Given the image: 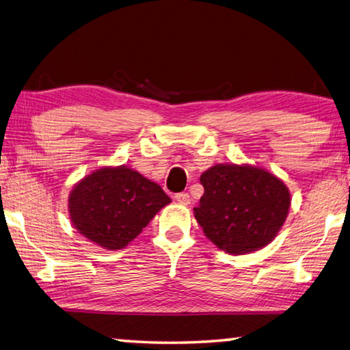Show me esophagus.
Here are the masks:
<instances>
[{
  "label": "esophagus",
  "instance_id": "obj_1",
  "mask_svg": "<svg viewBox=\"0 0 350 350\" xmlns=\"http://www.w3.org/2000/svg\"><path fill=\"white\" fill-rule=\"evenodd\" d=\"M174 199L179 202L180 205H188L189 204V194L188 193H177Z\"/></svg>",
  "mask_w": 350,
  "mask_h": 350
}]
</instances>
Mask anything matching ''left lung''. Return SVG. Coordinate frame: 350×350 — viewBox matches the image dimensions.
I'll return each instance as SVG.
<instances>
[{"instance_id":"obj_1","label":"left lung","mask_w":350,"mask_h":350,"mask_svg":"<svg viewBox=\"0 0 350 350\" xmlns=\"http://www.w3.org/2000/svg\"><path fill=\"white\" fill-rule=\"evenodd\" d=\"M200 183L204 196L194 217L206 238L230 254L265 247L286 221L290 193L269 171L219 163L200 176Z\"/></svg>"}]
</instances>
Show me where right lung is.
Segmentation results:
<instances>
[{"instance_id": "add662e5", "label": "right lung", "mask_w": 350, "mask_h": 350, "mask_svg": "<svg viewBox=\"0 0 350 350\" xmlns=\"http://www.w3.org/2000/svg\"><path fill=\"white\" fill-rule=\"evenodd\" d=\"M171 202L163 189L126 167L102 168L77 183L69 196L70 221L97 245L118 250L142 233Z\"/></svg>"}]
</instances>
